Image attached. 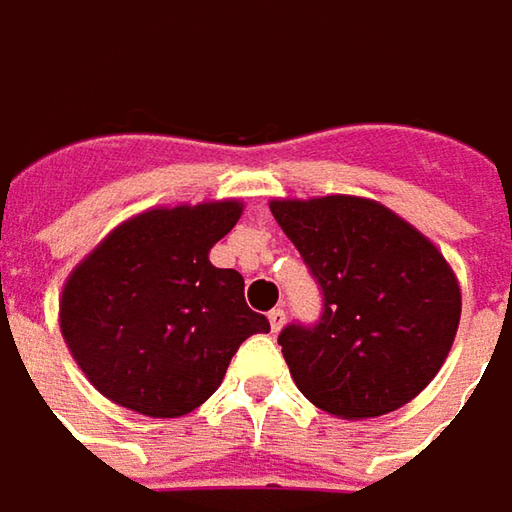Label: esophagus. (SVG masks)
Returning a JSON list of instances; mask_svg holds the SVG:
<instances>
[{"instance_id": "34e87169", "label": "esophagus", "mask_w": 512, "mask_h": 512, "mask_svg": "<svg viewBox=\"0 0 512 512\" xmlns=\"http://www.w3.org/2000/svg\"><path fill=\"white\" fill-rule=\"evenodd\" d=\"M269 326H272V331H280V328L286 326V311L280 309V306L269 311Z\"/></svg>"}]
</instances>
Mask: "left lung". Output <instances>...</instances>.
<instances>
[{
  "mask_svg": "<svg viewBox=\"0 0 512 512\" xmlns=\"http://www.w3.org/2000/svg\"><path fill=\"white\" fill-rule=\"evenodd\" d=\"M272 215L323 294L317 323H289L277 337L303 397L343 419L411 402L459 328L462 294L445 257L365 198L272 201Z\"/></svg>",
  "mask_w": 512,
  "mask_h": 512,
  "instance_id": "left-lung-1",
  "label": "left lung"
}]
</instances>
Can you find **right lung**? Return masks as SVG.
I'll list each match as a JSON object with an SVG mask.
<instances>
[{
	"label": "right lung",
	"instance_id": "1",
	"mask_svg": "<svg viewBox=\"0 0 512 512\" xmlns=\"http://www.w3.org/2000/svg\"><path fill=\"white\" fill-rule=\"evenodd\" d=\"M238 201L150 209L121 223L67 277L62 334L115 405L184 416L221 385L243 340L269 320L246 306L243 277L209 263Z\"/></svg>",
	"mask_w": 512,
	"mask_h": 512
}]
</instances>
